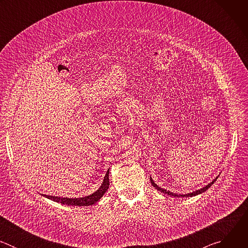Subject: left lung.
Returning <instances> with one entry per match:
<instances>
[{
	"mask_svg": "<svg viewBox=\"0 0 248 248\" xmlns=\"http://www.w3.org/2000/svg\"><path fill=\"white\" fill-rule=\"evenodd\" d=\"M219 176V175H218ZM218 176L216 179H214L213 181H212V183H210L209 185H207L206 186H204V187H202V188H200V189H198V190H195V191H192L191 193H187V194H176V193H173V192H170V191H169V190H166V189H164V188H162V187H160V186H158L155 183H154V181L152 180V178H150V181H151V184H152V186L157 189V190H159V191H161V192H163V193H165V194H168V195H170V196H176V197H192V196H195V195H198V194H200V193H202V192H204V191H206L212 185H213L216 181H217V179H218Z\"/></svg>",
	"mask_w": 248,
	"mask_h": 248,
	"instance_id": "obj_1",
	"label": "left lung"
}]
</instances>
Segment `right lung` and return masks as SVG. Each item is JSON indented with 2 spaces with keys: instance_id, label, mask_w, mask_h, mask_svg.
Returning a JSON list of instances; mask_svg holds the SVG:
<instances>
[{
  "instance_id": "add662e5",
  "label": "right lung",
  "mask_w": 248,
  "mask_h": 248,
  "mask_svg": "<svg viewBox=\"0 0 248 248\" xmlns=\"http://www.w3.org/2000/svg\"><path fill=\"white\" fill-rule=\"evenodd\" d=\"M109 170L106 172V175L104 176V181L101 185V186L92 194L84 197L79 198H67V197H59V196H51V195H45L43 196L47 197L48 199H51L53 201H56L58 203L66 204V205H72V206H89L95 204L97 201L100 200V198L104 195V193L108 190L110 183H109Z\"/></svg>"
}]
</instances>
